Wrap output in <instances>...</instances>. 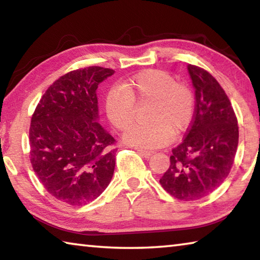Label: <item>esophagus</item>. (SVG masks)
<instances>
[{
	"label": "esophagus",
	"mask_w": 260,
	"mask_h": 260,
	"mask_svg": "<svg viewBox=\"0 0 260 260\" xmlns=\"http://www.w3.org/2000/svg\"><path fill=\"white\" fill-rule=\"evenodd\" d=\"M138 152H139V155H141L144 158H149L153 155L152 151H147V150H138Z\"/></svg>",
	"instance_id": "1"
}]
</instances>
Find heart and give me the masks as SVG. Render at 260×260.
<instances>
[{"label": "heart", "instance_id": "1", "mask_svg": "<svg viewBox=\"0 0 260 260\" xmlns=\"http://www.w3.org/2000/svg\"><path fill=\"white\" fill-rule=\"evenodd\" d=\"M151 102L148 125H135L126 131V144L141 149L160 148L171 133L179 134L189 125L193 113V96L186 85L177 83L171 74L159 70L136 74L105 96L104 108L110 122L124 131L134 120V103Z\"/></svg>", "mask_w": 260, "mask_h": 260}]
</instances>
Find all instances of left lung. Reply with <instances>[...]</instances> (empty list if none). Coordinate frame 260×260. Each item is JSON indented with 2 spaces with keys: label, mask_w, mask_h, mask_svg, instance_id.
<instances>
[{
  "label": "left lung",
  "mask_w": 260,
  "mask_h": 260,
  "mask_svg": "<svg viewBox=\"0 0 260 260\" xmlns=\"http://www.w3.org/2000/svg\"><path fill=\"white\" fill-rule=\"evenodd\" d=\"M195 89V114L159 182L181 201H195L215 190L231 172L239 144V126L225 90L205 70L188 64Z\"/></svg>",
  "instance_id": "left-lung-1"
}]
</instances>
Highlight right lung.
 I'll return each mask as SVG.
<instances>
[{
    "mask_svg": "<svg viewBox=\"0 0 260 260\" xmlns=\"http://www.w3.org/2000/svg\"><path fill=\"white\" fill-rule=\"evenodd\" d=\"M113 73L100 67L67 73L48 88L30 120L34 172L50 195L70 205L96 200L112 179L114 139L99 122L96 90Z\"/></svg>",
    "mask_w": 260,
    "mask_h": 260,
    "instance_id": "obj_1",
    "label": "right lung"
}]
</instances>
